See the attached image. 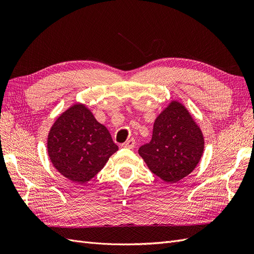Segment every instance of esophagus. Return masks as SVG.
Here are the masks:
<instances>
[{
	"label": "esophagus",
	"instance_id": "34e87169",
	"mask_svg": "<svg viewBox=\"0 0 254 254\" xmlns=\"http://www.w3.org/2000/svg\"><path fill=\"white\" fill-rule=\"evenodd\" d=\"M134 145H135V141H134L133 139H129V140H127L125 143L122 144V147L132 149V148L134 147Z\"/></svg>",
	"mask_w": 254,
	"mask_h": 254
}]
</instances>
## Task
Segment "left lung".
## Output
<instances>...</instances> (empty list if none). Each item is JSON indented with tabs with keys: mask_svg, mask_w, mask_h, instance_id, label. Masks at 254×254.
<instances>
[{
	"mask_svg": "<svg viewBox=\"0 0 254 254\" xmlns=\"http://www.w3.org/2000/svg\"><path fill=\"white\" fill-rule=\"evenodd\" d=\"M203 148L200 128L186 107L173 101L156 119L151 141L141 146L139 155L151 173L175 183L194 171Z\"/></svg>",
	"mask_w": 254,
	"mask_h": 254,
	"instance_id": "1",
	"label": "left lung"
}]
</instances>
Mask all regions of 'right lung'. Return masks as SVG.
I'll list each match as a JSON object with an SVG mask.
<instances>
[{
    "label": "right lung",
    "mask_w": 254,
    "mask_h": 254,
    "mask_svg": "<svg viewBox=\"0 0 254 254\" xmlns=\"http://www.w3.org/2000/svg\"><path fill=\"white\" fill-rule=\"evenodd\" d=\"M118 149L108 129L82 104H75L60 114L48 136L53 166L78 184L93 178Z\"/></svg>",
    "instance_id": "add662e5"
}]
</instances>
